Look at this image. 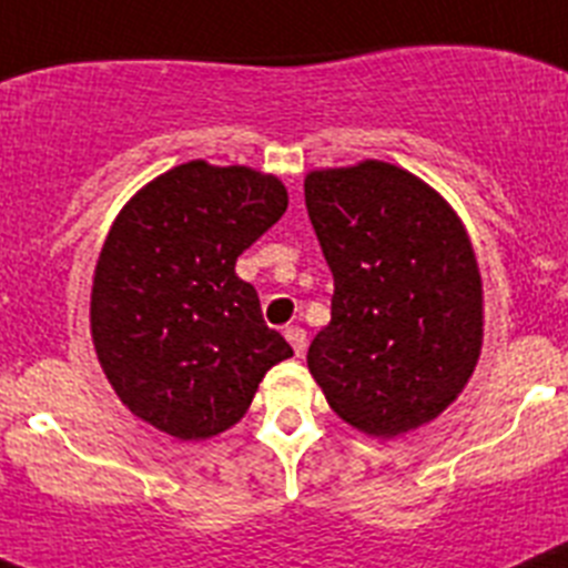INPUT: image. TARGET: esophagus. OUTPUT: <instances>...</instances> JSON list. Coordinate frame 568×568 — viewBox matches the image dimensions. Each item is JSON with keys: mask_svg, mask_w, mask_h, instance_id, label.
I'll return each mask as SVG.
<instances>
[{"mask_svg": "<svg viewBox=\"0 0 568 568\" xmlns=\"http://www.w3.org/2000/svg\"><path fill=\"white\" fill-rule=\"evenodd\" d=\"M285 339L291 342L296 356L305 354V345H308V334H305V328H300V325H288V328H285Z\"/></svg>", "mask_w": 568, "mask_h": 568, "instance_id": "34e87169", "label": "esophagus"}]
</instances>
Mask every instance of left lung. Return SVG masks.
<instances>
[{
	"mask_svg": "<svg viewBox=\"0 0 568 568\" xmlns=\"http://www.w3.org/2000/svg\"><path fill=\"white\" fill-rule=\"evenodd\" d=\"M305 206L334 274L308 367L336 416L393 438L436 418L481 354V274L456 212L382 161L311 172Z\"/></svg>",
	"mask_w": 568,
	"mask_h": 568,
	"instance_id": "1",
	"label": "left lung"
}]
</instances>
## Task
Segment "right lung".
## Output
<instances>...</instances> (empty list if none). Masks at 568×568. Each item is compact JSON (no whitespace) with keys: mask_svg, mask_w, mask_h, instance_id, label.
<instances>
[{"mask_svg":"<svg viewBox=\"0 0 568 568\" xmlns=\"http://www.w3.org/2000/svg\"><path fill=\"white\" fill-rule=\"evenodd\" d=\"M285 186L189 161L124 206L93 280V342L138 418L181 442L229 430L268 367L294 356L234 263L283 217Z\"/></svg>","mask_w":568,"mask_h":568,"instance_id":"right-lung-1","label":"right lung"}]
</instances>
